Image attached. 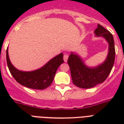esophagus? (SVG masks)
Masks as SVG:
<instances>
[{
	"label": "esophagus",
	"instance_id": "34e87169",
	"mask_svg": "<svg viewBox=\"0 0 124 124\" xmlns=\"http://www.w3.org/2000/svg\"><path fill=\"white\" fill-rule=\"evenodd\" d=\"M68 55L66 53H64V62H66L68 61Z\"/></svg>",
	"mask_w": 124,
	"mask_h": 124
}]
</instances>
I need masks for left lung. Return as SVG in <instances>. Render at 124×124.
<instances>
[{"label": "left lung", "instance_id": "left-lung-1", "mask_svg": "<svg viewBox=\"0 0 124 124\" xmlns=\"http://www.w3.org/2000/svg\"><path fill=\"white\" fill-rule=\"evenodd\" d=\"M96 36H102L109 43V53L105 62L94 68H90L84 65L77 54L71 53L68 60L70 66L72 81L76 86L88 89L104 82L111 73L115 58V48L113 37L108 30L100 24L94 30Z\"/></svg>", "mask_w": 124, "mask_h": 124}]
</instances>
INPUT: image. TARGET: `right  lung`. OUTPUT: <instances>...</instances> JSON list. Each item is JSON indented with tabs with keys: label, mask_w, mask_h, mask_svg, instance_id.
Listing matches in <instances>:
<instances>
[{
	"label": "right lung",
	"mask_w": 124,
	"mask_h": 124,
	"mask_svg": "<svg viewBox=\"0 0 124 124\" xmlns=\"http://www.w3.org/2000/svg\"><path fill=\"white\" fill-rule=\"evenodd\" d=\"M6 60L9 70L17 82L28 88L40 90L47 88L52 84L56 70L64 62L63 53H60L39 70L24 72L16 70L11 64L8 50H6Z\"/></svg>",
	"instance_id": "1"
}]
</instances>
